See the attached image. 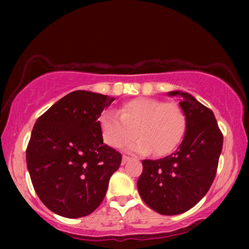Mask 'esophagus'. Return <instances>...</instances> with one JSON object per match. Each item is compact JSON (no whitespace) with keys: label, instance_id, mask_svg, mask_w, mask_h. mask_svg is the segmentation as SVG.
Returning <instances> with one entry per match:
<instances>
[{"label":"esophagus","instance_id":"esophagus-1","mask_svg":"<svg viewBox=\"0 0 249 249\" xmlns=\"http://www.w3.org/2000/svg\"><path fill=\"white\" fill-rule=\"evenodd\" d=\"M129 160H130V158H129V156H127V155L122 156V164H125V163H127Z\"/></svg>","mask_w":249,"mask_h":249}]
</instances>
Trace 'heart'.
Returning <instances> with one entry per match:
<instances>
[{
  "instance_id": "b5f03b06",
  "label": "heart",
  "mask_w": 249,
  "mask_h": 249,
  "mask_svg": "<svg viewBox=\"0 0 249 249\" xmlns=\"http://www.w3.org/2000/svg\"><path fill=\"white\" fill-rule=\"evenodd\" d=\"M100 130L105 144L121 148L134 137L138 139L127 147L137 154L163 156L175 151L187 128L186 115L176 103H163L156 98L138 97L121 105L119 113L107 111L100 118Z\"/></svg>"
}]
</instances>
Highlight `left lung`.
<instances>
[{"instance_id": "obj_1", "label": "left lung", "mask_w": 249, "mask_h": 249, "mask_svg": "<svg viewBox=\"0 0 249 249\" xmlns=\"http://www.w3.org/2000/svg\"><path fill=\"white\" fill-rule=\"evenodd\" d=\"M179 96L187 119L185 136L178 149L159 160H144L137 188L142 200L163 215H177L192 209L206 195L216 175L223 136L214 113L193 95Z\"/></svg>"}]
</instances>
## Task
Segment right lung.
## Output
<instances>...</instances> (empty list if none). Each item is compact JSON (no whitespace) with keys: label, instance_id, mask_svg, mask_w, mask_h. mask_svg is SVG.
Returning <instances> with one entry per match:
<instances>
[{"label":"right lung","instance_id":"1","mask_svg":"<svg viewBox=\"0 0 249 249\" xmlns=\"http://www.w3.org/2000/svg\"><path fill=\"white\" fill-rule=\"evenodd\" d=\"M114 97L76 90L37 119L26 159L35 192L57 215L77 219L100 206L121 154L103 142L98 118Z\"/></svg>","mask_w":249,"mask_h":249}]
</instances>
